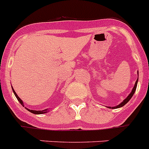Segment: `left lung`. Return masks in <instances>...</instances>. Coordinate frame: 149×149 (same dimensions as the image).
<instances>
[{"mask_svg":"<svg viewBox=\"0 0 149 149\" xmlns=\"http://www.w3.org/2000/svg\"><path fill=\"white\" fill-rule=\"evenodd\" d=\"M137 74H138V76H139V73H138V72H137ZM137 82H138V78H137V80H136L135 84H134V88L132 89V90H131V93L128 95V96H127L125 99H124V101H122V102H121L119 104L116 105V106H115V107H108V108H110V109H116V108H120V107H123L124 105H125L126 104H127V102L130 101V100H131V98H132V96L134 95V93H135V91H136V86H137Z\"/></svg>","mask_w":149,"mask_h":149,"instance_id":"1","label":"left lung"}]
</instances>
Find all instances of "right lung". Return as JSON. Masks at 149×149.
Instances as JSON below:
<instances>
[{
  "instance_id": "right-lung-1",
  "label": "right lung",
  "mask_w": 149,
  "mask_h": 149,
  "mask_svg": "<svg viewBox=\"0 0 149 149\" xmlns=\"http://www.w3.org/2000/svg\"><path fill=\"white\" fill-rule=\"evenodd\" d=\"M12 89H13V93H14V94H15V97H16V98L18 99V101L20 102L21 104L22 105L23 107H24V102L22 101V100L18 96V95L16 94V93L15 92V90H14V89L13 88V86H12ZM25 109H27L28 111H30V113H34V114H43V113H48V112H49L50 110H48V109H45V110H30V109L27 108V107H25Z\"/></svg>"
}]
</instances>
